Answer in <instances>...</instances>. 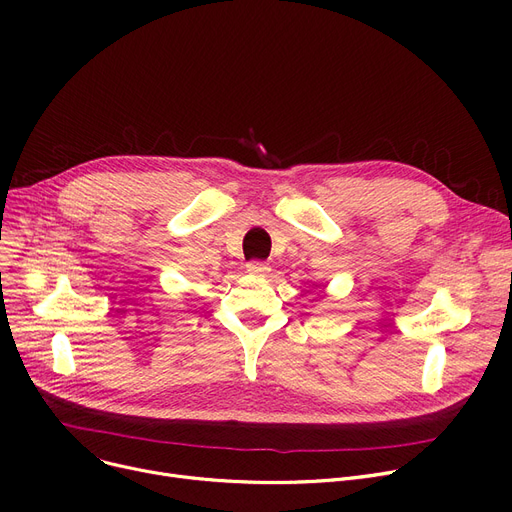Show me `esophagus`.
I'll return each mask as SVG.
<instances>
[{
    "label": "esophagus",
    "mask_w": 512,
    "mask_h": 512,
    "mask_svg": "<svg viewBox=\"0 0 512 512\" xmlns=\"http://www.w3.org/2000/svg\"><path fill=\"white\" fill-rule=\"evenodd\" d=\"M247 272L253 274V276H265L267 272H270V265H267L265 261H259V259H253L247 263Z\"/></svg>",
    "instance_id": "esophagus-1"
}]
</instances>
